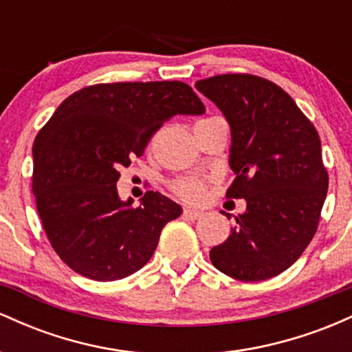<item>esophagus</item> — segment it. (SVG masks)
I'll return each instance as SVG.
<instances>
[{
    "instance_id": "esophagus-1",
    "label": "esophagus",
    "mask_w": 352,
    "mask_h": 352,
    "mask_svg": "<svg viewBox=\"0 0 352 352\" xmlns=\"http://www.w3.org/2000/svg\"><path fill=\"white\" fill-rule=\"evenodd\" d=\"M184 215L188 218V220H199V218L204 217V212L200 210H193V208H185Z\"/></svg>"
}]
</instances>
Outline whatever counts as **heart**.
I'll return each instance as SVG.
<instances>
[{
  "label": "heart",
  "mask_w": 352,
  "mask_h": 352,
  "mask_svg": "<svg viewBox=\"0 0 352 352\" xmlns=\"http://www.w3.org/2000/svg\"><path fill=\"white\" fill-rule=\"evenodd\" d=\"M173 190L180 199L187 201H200L204 200L205 192H207V180L199 179V177H185V179L177 180L173 184Z\"/></svg>",
  "instance_id": "b5f03b06"
}]
</instances>
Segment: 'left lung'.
Listing matches in <instances>:
<instances>
[{
  "instance_id": "1",
  "label": "left lung",
  "mask_w": 352,
  "mask_h": 352,
  "mask_svg": "<svg viewBox=\"0 0 352 352\" xmlns=\"http://www.w3.org/2000/svg\"><path fill=\"white\" fill-rule=\"evenodd\" d=\"M195 87L228 120V164L236 177L227 197L246 200V212L235 217L227 240L210 250V260L235 280H268L301 256L318 230L328 193L321 140L272 80L221 74L197 80Z\"/></svg>"
}]
</instances>
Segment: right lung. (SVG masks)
Instances as JSON below:
<instances>
[{"label": "right lung", "mask_w": 352, "mask_h": 352, "mask_svg": "<svg viewBox=\"0 0 352 352\" xmlns=\"http://www.w3.org/2000/svg\"><path fill=\"white\" fill-rule=\"evenodd\" d=\"M204 112L180 80L96 84L63 100L34 139L33 193L51 246L71 270L116 281L151 260L182 207L152 190L132 207L117 193L119 170L165 120Z\"/></svg>", "instance_id": "right-lung-1"}]
</instances>
